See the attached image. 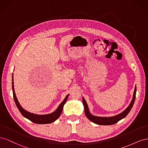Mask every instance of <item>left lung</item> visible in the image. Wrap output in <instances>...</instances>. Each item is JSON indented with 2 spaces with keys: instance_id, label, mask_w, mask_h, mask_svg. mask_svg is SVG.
I'll use <instances>...</instances> for the list:
<instances>
[{
  "instance_id": "obj_1",
  "label": "left lung",
  "mask_w": 148,
  "mask_h": 148,
  "mask_svg": "<svg viewBox=\"0 0 148 148\" xmlns=\"http://www.w3.org/2000/svg\"><path fill=\"white\" fill-rule=\"evenodd\" d=\"M136 92V86H135V90H134L133 98L130 104L127 108L125 109L123 112H122L117 115L111 116V117H99V116L92 115L90 112V111H89V107L86 100H85L84 98L83 97V104L84 108L85 115H86L87 118L89 120H91L92 122L95 123L96 124L100 125H114L116 123H117L120 120H122L126 117V116L128 115V114L130 112V111L131 110L132 107L134 104V102H135V101Z\"/></svg>"
}]
</instances>
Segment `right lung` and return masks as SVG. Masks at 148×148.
Returning a JSON list of instances; mask_svg holds the SVG:
<instances>
[{
    "mask_svg": "<svg viewBox=\"0 0 148 148\" xmlns=\"http://www.w3.org/2000/svg\"><path fill=\"white\" fill-rule=\"evenodd\" d=\"M12 91H13V99H14L16 106L18 107V110H20V113L23 115L24 117L28 119L32 122L34 123H37V124L51 123L56 121L61 115L64 106L67 100V98H68L69 96V95L66 96L64 100L60 103V104L58 106L57 109L54 112H53L51 114H48L39 115V114L31 113L30 112L27 111L25 109H23V107H22V106L20 105L17 99V97L16 96L15 92L14 84H13V73L12 74Z\"/></svg>",
    "mask_w": 148,
    "mask_h": 148,
    "instance_id": "add662e5",
    "label": "right lung"
}]
</instances>
